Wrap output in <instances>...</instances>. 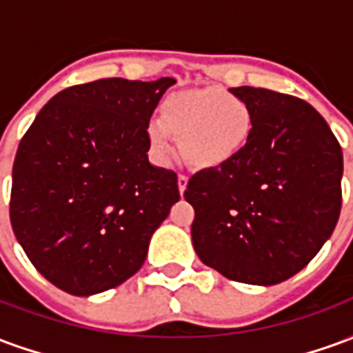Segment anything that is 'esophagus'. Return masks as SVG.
I'll list each match as a JSON object with an SVG mask.
<instances>
[{"label":"esophagus","instance_id":"34e87169","mask_svg":"<svg viewBox=\"0 0 353 353\" xmlns=\"http://www.w3.org/2000/svg\"><path fill=\"white\" fill-rule=\"evenodd\" d=\"M187 181H189V177L187 176H177V187H179V192L183 194L185 189H187Z\"/></svg>","mask_w":353,"mask_h":353}]
</instances>
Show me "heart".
<instances>
[{
    "instance_id": "1",
    "label": "heart",
    "mask_w": 353,
    "mask_h": 353,
    "mask_svg": "<svg viewBox=\"0 0 353 353\" xmlns=\"http://www.w3.org/2000/svg\"><path fill=\"white\" fill-rule=\"evenodd\" d=\"M253 115L242 98L219 90H185L161 105V119L147 124L151 153L166 164L179 138L183 159L194 168H217L242 153L252 138Z\"/></svg>"
}]
</instances>
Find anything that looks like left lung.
Wrapping results in <instances>:
<instances>
[{
	"label": "left lung",
	"instance_id": "1",
	"mask_svg": "<svg viewBox=\"0 0 353 353\" xmlns=\"http://www.w3.org/2000/svg\"><path fill=\"white\" fill-rule=\"evenodd\" d=\"M230 92L250 105L242 153L189 179L199 259L225 278L276 285L308 265L341 215L342 149L310 103L266 88Z\"/></svg>",
	"mask_w": 353,
	"mask_h": 353
}]
</instances>
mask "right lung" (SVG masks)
<instances>
[{
	"label": "right lung",
	"mask_w": 353,
	"mask_h": 353,
	"mask_svg": "<svg viewBox=\"0 0 353 353\" xmlns=\"http://www.w3.org/2000/svg\"><path fill=\"white\" fill-rule=\"evenodd\" d=\"M176 79H100L58 92L12 164L11 225L58 289L90 296L138 272L179 200L177 176L149 162L147 124Z\"/></svg>",
	"instance_id": "1"
}]
</instances>
